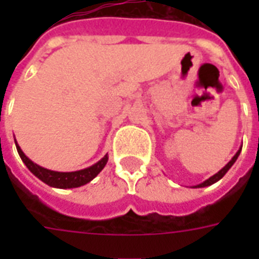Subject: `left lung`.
I'll return each mask as SVG.
<instances>
[{
  "instance_id": "8db88e82",
  "label": "left lung",
  "mask_w": 259,
  "mask_h": 259,
  "mask_svg": "<svg viewBox=\"0 0 259 259\" xmlns=\"http://www.w3.org/2000/svg\"><path fill=\"white\" fill-rule=\"evenodd\" d=\"M241 150H242V148H239V150H238L237 153H235V156H234V157L231 158V160H230L229 162H227V165L223 166V168H222V169L219 170V172L215 173L213 176H211V177H209V179H207V180H205V181H203L201 184L195 185L193 188H203V187H208V185H212L213 183H217V181L221 180L222 177L225 176L226 173H227V170H229L230 168H231V166L234 165V162L237 161V158H238V156H239V153H241Z\"/></svg>"
}]
</instances>
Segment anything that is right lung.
<instances>
[{"mask_svg": "<svg viewBox=\"0 0 259 259\" xmlns=\"http://www.w3.org/2000/svg\"><path fill=\"white\" fill-rule=\"evenodd\" d=\"M16 148H17L18 154H20V157L26 165V168L33 173L37 179H40V180L44 181L46 184L51 185V187H55V188H76V187L87 184L105 168L106 162L109 160L107 154H106L105 157L99 160L97 164L89 166L86 169L75 170V172H56V170L47 169V168H42V166L34 164L32 160H29L24 154V152L18 146L17 142H16Z\"/></svg>", "mask_w": 259, "mask_h": 259, "instance_id": "1", "label": "right lung"}]
</instances>
